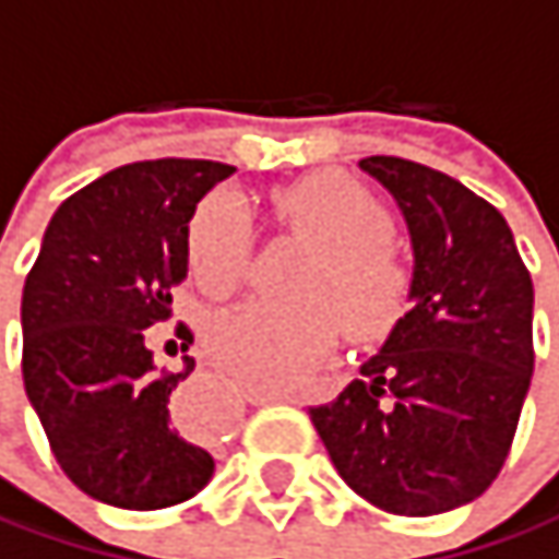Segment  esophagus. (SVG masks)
Instances as JSON below:
<instances>
[{"instance_id": "1", "label": "esophagus", "mask_w": 559, "mask_h": 559, "mask_svg": "<svg viewBox=\"0 0 559 559\" xmlns=\"http://www.w3.org/2000/svg\"><path fill=\"white\" fill-rule=\"evenodd\" d=\"M282 397H285L282 391H258V388L248 391V401L251 404H271V401H282ZM191 403L206 414L205 421L190 417ZM171 414H175V424H178L181 433L205 441V437H212V433L222 430V420H225V391L218 384H209V381H191L188 388L178 391V397L171 404Z\"/></svg>"}]
</instances>
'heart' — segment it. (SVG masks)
<instances>
[{
  "label": "heart",
  "mask_w": 559,
  "mask_h": 559,
  "mask_svg": "<svg viewBox=\"0 0 559 559\" xmlns=\"http://www.w3.org/2000/svg\"><path fill=\"white\" fill-rule=\"evenodd\" d=\"M274 212L311 241L288 301H248L218 314L205 344L215 361L258 388H285L331 350L341 321L374 337L397 318L407 264L388 238V212L341 171H314L274 191ZM188 261L209 295H231L248 274L251 222L235 194H209L188 222Z\"/></svg>",
  "instance_id": "obj_1"
}]
</instances>
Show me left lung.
I'll return each instance as SVG.
<instances>
[{
  "instance_id": "8db88e82",
  "label": "left lung",
  "mask_w": 559,
  "mask_h": 559,
  "mask_svg": "<svg viewBox=\"0 0 559 559\" xmlns=\"http://www.w3.org/2000/svg\"><path fill=\"white\" fill-rule=\"evenodd\" d=\"M414 245L411 311L311 424L344 484L397 516L480 497L534 374V282L503 215L457 178L371 155Z\"/></svg>"
}]
</instances>
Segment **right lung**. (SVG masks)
Returning a JSON list of instances; mask_svg holds the SVG:
<instances>
[{"label": "right lung", "mask_w": 559, "mask_h": 559, "mask_svg": "<svg viewBox=\"0 0 559 559\" xmlns=\"http://www.w3.org/2000/svg\"><path fill=\"white\" fill-rule=\"evenodd\" d=\"M235 165L152 158L115 168L59 205L22 288V381L66 477L122 510L202 490L212 454L171 414L178 381L155 368L152 331L188 277V222ZM175 337L191 344L178 321Z\"/></svg>", "instance_id": "right-lung-1"}]
</instances>
